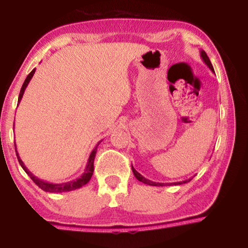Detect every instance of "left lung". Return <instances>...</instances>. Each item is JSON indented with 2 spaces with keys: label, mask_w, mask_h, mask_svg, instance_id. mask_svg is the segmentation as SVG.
Wrapping results in <instances>:
<instances>
[{
  "label": "left lung",
  "mask_w": 248,
  "mask_h": 248,
  "mask_svg": "<svg viewBox=\"0 0 248 248\" xmlns=\"http://www.w3.org/2000/svg\"><path fill=\"white\" fill-rule=\"evenodd\" d=\"M200 57H201V59H202V61L204 62L205 64H207V66L208 68L212 71V72H215V70H213V66H212V64H211V61H210V59H209V57L207 56V53H205L203 50H200ZM132 167V171H133V175L136 176V178L139 180V182H142L143 184H146V185H150V186H167V185H169V186H170V185H182V184H186V183H188V182H190L191 180V178H189V179H186V180H183V182H177V183H167V184H164V183H155V182H152V180H150V179H148V178H145V177H143V176H142L139 171H137L136 170H134V167L133 166H131Z\"/></svg>",
  "instance_id": "1"
}]
</instances>
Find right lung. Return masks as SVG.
Wrapping results in <instances>:
<instances>
[{
	"instance_id": "obj_1",
	"label": "right lung",
	"mask_w": 248,
	"mask_h": 248,
	"mask_svg": "<svg viewBox=\"0 0 248 248\" xmlns=\"http://www.w3.org/2000/svg\"><path fill=\"white\" fill-rule=\"evenodd\" d=\"M35 71H36V69H33L31 72L27 75L26 79H25L22 89H20V92H19L17 105L20 103V100H22L24 92H25V90H26L28 83L31 82V79L33 77V74H35ZM99 143H100V142H98V143L96 144V146L93 149V151L91 152L90 157H89V159H87V164L85 166V170H84V173L75 180H71V182H66V183H62V184L49 183V182H46V180H43V179H40L38 177H36V176L33 175L31 170H28V169L26 166H25L22 159H20L17 150H16V144H15V152H16V156H17V159H18L20 166L23 167V170L26 171V174L32 179V182L35 183L37 186L40 188V189H43L45 191H48V192H63V191H71V190L78 189V188H81L82 186H84V185H86L87 183L90 182V179H91L92 175H93V171H94V158H95L96 152H97V146H98Z\"/></svg>"
}]
</instances>
